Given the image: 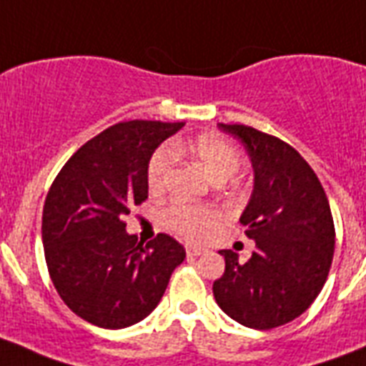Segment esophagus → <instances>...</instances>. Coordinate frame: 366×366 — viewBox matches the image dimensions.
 Listing matches in <instances>:
<instances>
[{"instance_id": "1", "label": "esophagus", "mask_w": 366, "mask_h": 366, "mask_svg": "<svg viewBox=\"0 0 366 366\" xmlns=\"http://www.w3.org/2000/svg\"><path fill=\"white\" fill-rule=\"evenodd\" d=\"M205 250V247H199V244H186V254H188L189 258H195V256L203 254Z\"/></svg>"}]
</instances>
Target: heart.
Returning a JSON list of instances; mask_svg holds the SVG:
<instances>
[{"mask_svg": "<svg viewBox=\"0 0 366 366\" xmlns=\"http://www.w3.org/2000/svg\"><path fill=\"white\" fill-rule=\"evenodd\" d=\"M192 155L214 182H226L241 167L239 149L228 138L212 132L199 134L192 140H177L172 146H161L155 149L148 163V186L154 192H161L171 182L177 169L178 155ZM218 222V212L211 207H195L174 203L163 211V224L174 234L201 239Z\"/></svg>", "mask_w": 366, "mask_h": 366, "instance_id": "obj_1", "label": "heart"}]
</instances>
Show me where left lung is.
Here are the masks:
<instances>
[{"instance_id": "1", "label": "left lung", "mask_w": 366, "mask_h": 366, "mask_svg": "<svg viewBox=\"0 0 366 366\" xmlns=\"http://www.w3.org/2000/svg\"><path fill=\"white\" fill-rule=\"evenodd\" d=\"M247 149L254 188L239 222L256 249L247 262L220 250L226 269L212 285L224 313L267 330L306 312L323 289L335 254V222L317 174L277 137L247 125L218 123Z\"/></svg>"}]
</instances>
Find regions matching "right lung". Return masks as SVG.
<instances>
[{
	"mask_svg": "<svg viewBox=\"0 0 366 366\" xmlns=\"http://www.w3.org/2000/svg\"><path fill=\"white\" fill-rule=\"evenodd\" d=\"M184 123L123 122L85 142L54 178L43 205L49 275L64 304L102 329H125L154 312L186 250L159 234L144 247L125 214L148 199V163Z\"/></svg>",
	"mask_w": 366,
	"mask_h": 366,
	"instance_id": "obj_1",
	"label": "right lung"
}]
</instances>
